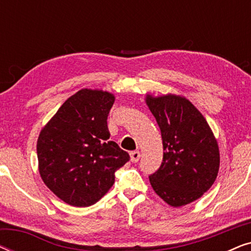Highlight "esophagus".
<instances>
[{"instance_id":"obj_1","label":"esophagus","mask_w":251,"mask_h":251,"mask_svg":"<svg viewBox=\"0 0 251 251\" xmlns=\"http://www.w3.org/2000/svg\"><path fill=\"white\" fill-rule=\"evenodd\" d=\"M130 159H131L132 162H138L140 159V152L139 151H133V152L130 153Z\"/></svg>"}]
</instances>
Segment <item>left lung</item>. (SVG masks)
Listing matches in <instances>:
<instances>
[{"instance_id":"1","label":"left lung","mask_w":251,"mask_h":251,"mask_svg":"<svg viewBox=\"0 0 251 251\" xmlns=\"http://www.w3.org/2000/svg\"><path fill=\"white\" fill-rule=\"evenodd\" d=\"M161 130L163 160L150 176L153 190L171 207L198 200L215 183L219 149L208 122L185 97L146 96Z\"/></svg>"}]
</instances>
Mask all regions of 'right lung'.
I'll return each mask as SVG.
<instances>
[{
  "mask_svg": "<svg viewBox=\"0 0 251 251\" xmlns=\"http://www.w3.org/2000/svg\"><path fill=\"white\" fill-rule=\"evenodd\" d=\"M111 92L82 89L71 96L41 130L37 139L39 171L60 200L89 207L107 193L115 171L130 156L109 140L107 116Z\"/></svg>",
  "mask_w": 251,
  "mask_h": 251,
  "instance_id": "right-lung-1",
  "label": "right lung"
}]
</instances>
